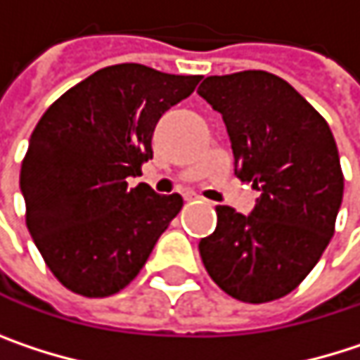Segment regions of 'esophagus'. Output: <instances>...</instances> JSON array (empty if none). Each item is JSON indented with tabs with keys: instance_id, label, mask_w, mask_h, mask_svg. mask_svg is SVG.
<instances>
[{
	"instance_id": "obj_1",
	"label": "esophagus",
	"mask_w": 360,
	"mask_h": 360,
	"mask_svg": "<svg viewBox=\"0 0 360 360\" xmlns=\"http://www.w3.org/2000/svg\"><path fill=\"white\" fill-rule=\"evenodd\" d=\"M185 200H187V202H191V200H200V195H198L195 191H187V193H185Z\"/></svg>"
}]
</instances>
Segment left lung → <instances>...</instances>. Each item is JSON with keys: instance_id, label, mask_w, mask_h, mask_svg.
I'll use <instances>...</instances> for the list:
<instances>
[{"instance_id": "8db88e82", "label": "left lung", "mask_w": 360, "mask_h": 360, "mask_svg": "<svg viewBox=\"0 0 360 360\" xmlns=\"http://www.w3.org/2000/svg\"><path fill=\"white\" fill-rule=\"evenodd\" d=\"M198 94L223 116L236 175L260 191L250 214L217 206V229L198 246L202 262L225 294L277 300L333 236L344 193L335 139L290 83L264 70L206 77Z\"/></svg>"}]
</instances>
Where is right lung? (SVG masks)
Segmentation results:
<instances>
[{
  "mask_svg": "<svg viewBox=\"0 0 360 360\" xmlns=\"http://www.w3.org/2000/svg\"><path fill=\"white\" fill-rule=\"evenodd\" d=\"M200 79L116 64L68 89L37 122L20 169L27 227L70 292H120L177 217L179 193L160 195L127 179L152 158L160 116L189 98Z\"/></svg>",
  "mask_w": 360,
  "mask_h": 360,
  "instance_id": "1",
  "label": "right lung"
}]
</instances>
